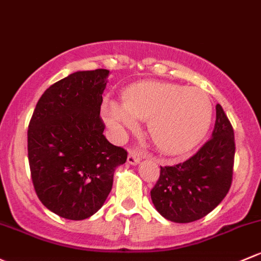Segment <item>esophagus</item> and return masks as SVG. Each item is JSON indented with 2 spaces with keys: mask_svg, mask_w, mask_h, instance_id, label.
Masks as SVG:
<instances>
[{
  "mask_svg": "<svg viewBox=\"0 0 261 261\" xmlns=\"http://www.w3.org/2000/svg\"><path fill=\"white\" fill-rule=\"evenodd\" d=\"M140 161H141V155L135 150H131L127 156V163L131 164V165H138Z\"/></svg>",
  "mask_w": 261,
  "mask_h": 261,
  "instance_id": "1",
  "label": "esophagus"
}]
</instances>
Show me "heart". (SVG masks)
Masks as SVG:
<instances>
[{
    "label": "heart",
    "instance_id": "obj_1",
    "mask_svg": "<svg viewBox=\"0 0 261 261\" xmlns=\"http://www.w3.org/2000/svg\"><path fill=\"white\" fill-rule=\"evenodd\" d=\"M123 103L110 100L103 119L115 138L134 130L138 120H147V134L159 150L179 153L195 146L213 119L209 95L195 87L145 81L123 92Z\"/></svg>",
    "mask_w": 261,
    "mask_h": 261
}]
</instances>
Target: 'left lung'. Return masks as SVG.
I'll return each instance as SVG.
<instances>
[{"mask_svg":"<svg viewBox=\"0 0 261 261\" xmlns=\"http://www.w3.org/2000/svg\"><path fill=\"white\" fill-rule=\"evenodd\" d=\"M213 138L195 155L174 166H160L151 190L156 210L174 223L204 218L229 193L234 169V130L220 105H216Z\"/></svg>","mask_w":261,"mask_h":261,"instance_id":"obj_1","label":"left lung"}]
</instances>
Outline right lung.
Here are the masks:
<instances>
[{
    "label": "right lung",
    "instance_id": "1",
    "mask_svg": "<svg viewBox=\"0 0 261 261\" xmlns=\"http://www.w3.org/2000/svg\"><path fill=\"white\" fill-rule=\"evenodd\" d=\"M110 71H77L51 85L27 131L32 182L40 201L61 218L84 220L101 209L127 151L103 136L100 116Z\"/></svg>",
    "mask_w": 261,
    "mask_h": 261
}]
</instances>
